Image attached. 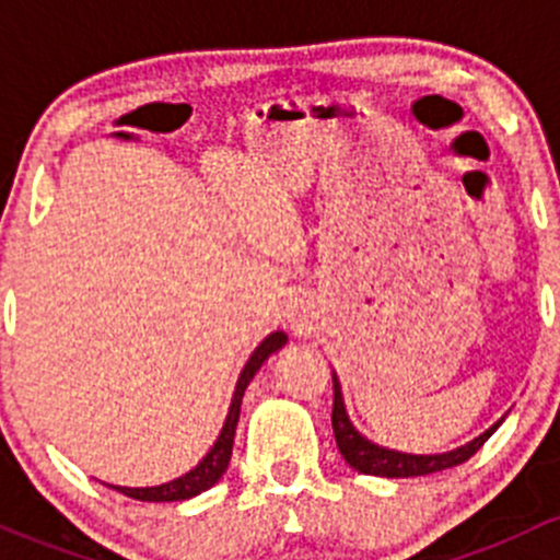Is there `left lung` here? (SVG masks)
Masks as SVG:
<instances>
[{"mask_svg":"<svg viewBox=\"0 0 560 560\" xmlns=\"http://www.w3.org/2000/svg\"><path fill=\"white\" fill-rule=\"evenodd\" d=\"M332 433H336V444L341 450L343 460L360 474H371V477H425V474H436L444 471V468H453L466 463L468 457L477 453L490 436H493L495 428L501 422H495L493 428L477 436L474 442H468L466 447L453 450V453L444 455H406V453H395V450H385L371 444L369 439L360 436L358 431L349 422L347 409H343V398H341V385L332 376Z\"/></svg>","mask_w":560,"mask_h":560,"instance_id":"8db88e82","label":"left lung"}]
</instances>
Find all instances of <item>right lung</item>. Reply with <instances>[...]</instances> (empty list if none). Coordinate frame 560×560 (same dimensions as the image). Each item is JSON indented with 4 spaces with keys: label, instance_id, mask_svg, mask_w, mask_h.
Listing matches in <instances>:
<instances>
[{
    "label": "right lung",
    "instance_id": "1",
    "mask_svg": "<svg viewBox=\"0 0 560 560\" xmlns=\"http://www.w3.org/2000/svg\"><path fill=\"white\" fill-rule=\"evenodd\" d=\"M284 343H287L284 332H270V336L265 338V341L259 343L257 349H254V354L248 358L244 371H241L238 387H235L233 404H230L228 422H224L222 433H219V439H217V444H213L211 453L202 457V460L197 463V466L191 468L189 474L173 479V482L156 485V488H116L118 493L129 495V499H138V501H186V499H191V495L202 493V490L213 488V485L222 479V474L228 471V466H230V455H233L235 425H238V417H241V400H244L248 382L254 380V374L259 371V365H262L265 360H268L270 354L276 352V349L284 347ZM110 488H113V485H110Z\"/></svg>",
    "mask_w": 560,
    "mask_h": 560
}]
</instances>
